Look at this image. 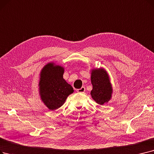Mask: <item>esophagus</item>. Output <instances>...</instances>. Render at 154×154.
Masks as SVG:
<instances>
[{
  "mask_svg": "<svg viewBox=\"0 0 154 154\" xmlns=\"http://www.w3.org/2000/svg\"><path fill=\"white\" fill-rule=\"evenodd\" d=\"M85 91V88H84V87H82V88L81 89H79L77 90V92H79V93H84Z\"/></svg>",
  "mask_w": 154,
  "mask_h": 154,
  "instance_id": "esophagus-1",
  "label": "esophagus"
}]
</instances>
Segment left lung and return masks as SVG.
Listing matches in <instances>:
<instances>
[{
	"instance_id": "left-lung-1",
	"label": "left lung",
	"mask_w": 154,
	"mask_h": 154,
	"mask_svg": "<svg viewBox=\"0 0 154 154\" xmlns=\"http://www.w3.org/2000/svg\"><path fill=\"white\" fill-rule=\"evenodd\" d=\"M91 79L92 85L91 94L92 99L101 105L108 103L112 93L108 73L104 69H94L92 70Z\"/></svg>"
}]
</instances>
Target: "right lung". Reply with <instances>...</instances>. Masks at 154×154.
Masks as SVG:
<instances>
[{
	"label": "right lung",
	"instance_id": "right-lung-1",
	"mask_svg": "<svg viewBox=\"0 0 154 154\" xmlns=\"http://www.w3.org/2000/svg\"><path fill=\"white\" fill-rule=\"evenodd\" d=\"M64 68L53 63L46 65L40 73L39 95L45 105L55 110L64 104L67 97L73 92V88L63 78Z\"/></svg>",
	"mask_w": 154,
	"mask_h": 154
}]
</instances>
